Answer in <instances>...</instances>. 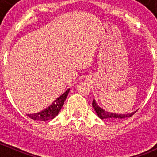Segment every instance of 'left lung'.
I'll list each match as a JSON object with an SVG mask.
<instances>
[{
  "instance_id": "1",
  "label": "left lung",
  "mask_w": 157,
  "mask_h": 157,
  "mask_svg": "<svg viewBox=\"0 0 157 157\" xmlns=\"http://www.w3.org/2000/svg\"><path fill=\"white\" fill-rule=\"evenodd\" d=\"M93 107L94 109V110L96 111V114H97L98 116L101 118V119H109V120H114V121H116V120L122 119V118H129L131 117L134 113H136L137 111H134V112H131V113L128 114H116V113H112V112H106L104 109L99 106V105L96 104L95 99H93Z\"/></svg>"
}]
</instances>
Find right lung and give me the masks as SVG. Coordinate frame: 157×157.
<instances>
[{"label":"right lung","mask_w":157,"mask_h":157,"mask_svg":"<svg viewBox=\"0 0 157 157\" xmlns=\"http://www.w3.org/2000/svg\"><path fill=\"white\" fill-rule=\"evenodd\" d=\"M69 91L70 89H67L66 92H64L61 96H59L55 102H52V105L48 106V108L41 111V112H37V113L27 114V115L30 118L36 120V121H48V120L53 119L58 115V112L61 109V107L64 105V101H65L66 98L68 95Z\"/></svg>","instance_id":"add662e5"}]
</instances>
